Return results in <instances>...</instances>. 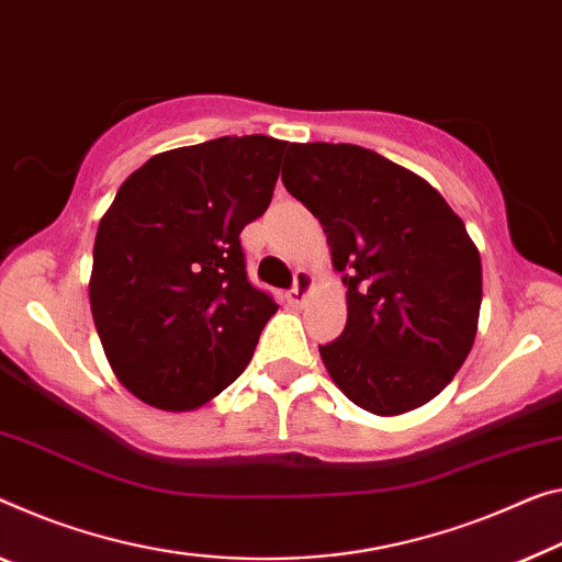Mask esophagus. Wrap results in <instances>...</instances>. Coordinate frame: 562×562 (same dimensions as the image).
I'll return each mask as SVG.
<instances>
[{"mask_svg": "<svg viewBox=\"0 0 562 562\" xmlns=\"http://www.w3.org/2000/svg\"><path fill=\"white\" fill-rule=\"evenodd\" d=\"M311 283H314V279H311L308 271H296V273H293V286L289 291V304H293V306L304 304V299H306V293L311 289Z\"/></svg>", "mask_w": 562, "mask_h": 562, "instance_id": "esophagus-1", "label": "esophagus"}]
</instances>
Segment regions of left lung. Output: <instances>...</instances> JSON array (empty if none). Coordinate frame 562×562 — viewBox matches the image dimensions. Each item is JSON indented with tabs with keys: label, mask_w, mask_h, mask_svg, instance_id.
I'll list each match as a JSON object with an SVG mask.
<instances>
[{
	"label": "left lung",
	"mask_w": 562,
	"mask_h": 562,
	"mask_svg": "<svg viewBox=\"0 0 562 562\" xmlns=\"http://www.w3.org/2000/svg\"><path fill=\"white\" fill-rule=\"evenodd\" d=\"M281 180L344 273L347 326L318 347L336 386L384 417L435 400L468 359L482 304L460 215L427 180L349 143H291Z\"/></svg>",
	"instance_id": "1"
}]
</instances>
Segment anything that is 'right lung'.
<instances>
[{"instance_id":"obj_1","label":"right lung","mask_w":562,"mask_h":562,"mask_svg":"<svg viewBox=\"0 0 562 562\" xmlns=\"http://www.w3.org/2000/svg\"><path fill=\"white\" fill-rule=\"evenodd\" d=\"M286 150L269 135H226L160 153L102 215L94 329L115 376L150 407H201L251 361L279 306L248 281L240 231L269 209Z\"/></svg>"}]
</instances>
